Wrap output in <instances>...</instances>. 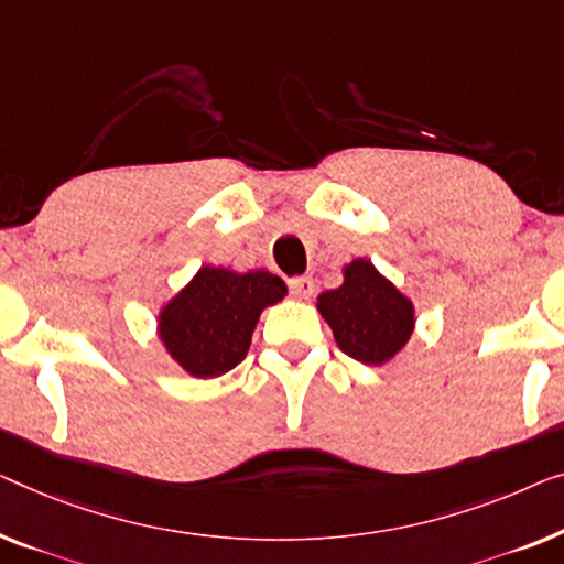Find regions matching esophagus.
<instances>
[{
  "label": "esophagus",
  "mask_w": 564,
  "mask_h": 564,
  "mask_svg": "<svg viewBox=\"0 0 564 564\" xmlns=\"http://www.w3.org/2000/svg\"><path fill=\"white\" fill-rule=\"evenodd\" d=\"M315 292V282L313 276H292L290 280V295H295L297 300H310Z\"/></svg>",
  "instance_id": "34e87169"
}]
</instances>
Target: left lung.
Here are the masks:
<instances>
[{
	"label": "left lung",
	"mask_w": 564,
	"mask_h": 564,
	"mask_svg": "<svg viewBox=\"0 0 564 564\" xmlns=\"http://www.w3.org/2000/svg\"><path fill=\"white\" fill-rule=\"evenodd\" d=\"M343 354L366 366L387 364L412 336V302L377 272L356 259L346 267V282L317 297Z\"/></svg>",
	"instance_id": "obj_1"
}]
</instances>
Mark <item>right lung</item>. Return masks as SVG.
<instances>
[{
	"label": "right lung",
	"instance_id": "1",
	"mask_svg": "<svg viewBox=\"0 0 564 564\" xmlns=\"http://www.w3.org/2000/svg\"><path fill=\"white\" fill-rule=\"evenodd\" d=\"M288 295L280 276L203 267L160 315V338L187 373L214 379L247 356L259 313Z\"/></svg>",
	"mask_w": 564,
	"mask_h": 564
}]
</instances>
